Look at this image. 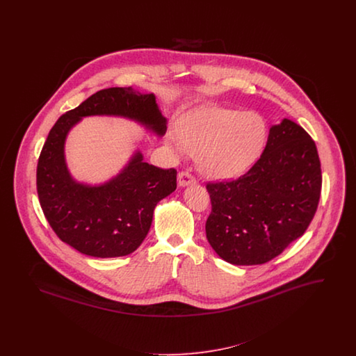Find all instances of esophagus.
<instances>
[{
  "label": "esophagus",
  "instance_id": "34e87169",
  "mask_svg": "<svg viewBox=\"0 0 356 356\" xmlns=\"http://www.w3.org/2000/svg\"><path fill=\"white\" fill-rule=\"evenodd\" d=\"M177 183H179V186H189V184L196 183V179H195V176H193L192 173L183 170V172H180L179 176H177Z\"/></svg>",
  "mask_w": 356,
  "mask_h": 356
}]
</instances>
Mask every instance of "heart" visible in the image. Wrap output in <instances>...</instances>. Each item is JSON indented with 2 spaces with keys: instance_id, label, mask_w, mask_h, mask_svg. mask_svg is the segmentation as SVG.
Wrapping results in <instances>:
<instances>
[{
  "instance_id": "b5f03b06",
  "label": "heart",
  "mask_w": 356,
  "mask_h": 356,
  "mask_svg": "<svg viewBox=\"0 0 356 356\" xmlns=\"http://www.w3.org/2000/svg\"><path fill=\"white\" fill-rule=\"evenodd\" d=\"M177 148L197 154L208 177L229 179L248 170L264 148L267 125L254 113L221 106H202L177 125Z\"/></svg>"
}]
</instances>
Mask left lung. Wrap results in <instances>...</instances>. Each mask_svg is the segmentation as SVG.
Instances as JSON below:
<instances>
[{"label": "left lung", "instance_id": "1", "mask_svg": "<svg viewBox=\"0 0 356 356\" xmlns=\"http://www.w3.org/2000/svg\"><path fill=\"white\" fill-rule=\"evenodd\" d=\"M205 222L215 252L237 266L264 264L302 236L322 191L315 141L291 120L270 129L260 159L235 180L209 181Z\"/></svg>", "mask_w": 356, "mask_h": 356}]
</instances>
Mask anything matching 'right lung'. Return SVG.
<instances>
[{"label": "right lung", "mask_w": 356, "mask_h": 356, "mask_svg": "<svg viewBox=\"0 0 356 356\" xmlns=\"http://www.w3.org/2000/svg\"><path fill=\"white\" fill-rule=\"evenodd\" d=\"M118 115L135 119L157 135L167 132L154 96L131 86L96 92L56 121L37 163V193L54 234L81 254L118 257L132 254L152 224L153 209L176 189L175 168L144 163L137 152L116 179L100 186L72 180L64 160L69 129L84 116Z\"/></svg>", "instance_id": "1"}]
</instances>
